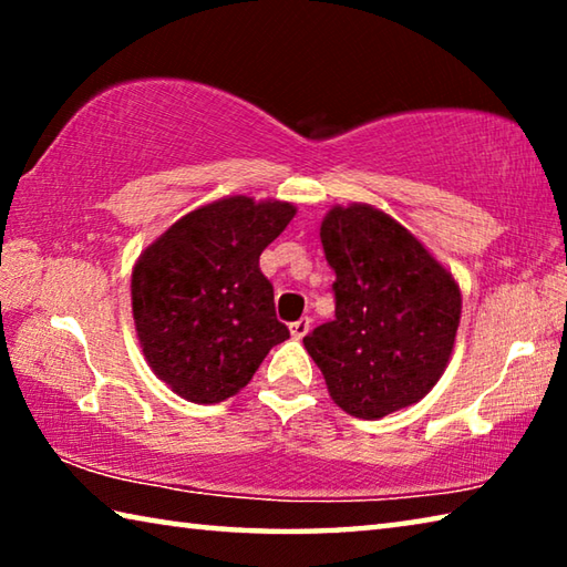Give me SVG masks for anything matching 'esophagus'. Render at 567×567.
Segmentation results:
<instances>
[{"label":"esophagus","mask_w":567,"mask_h":567,"mask_svg":"<svg viewBox=\"0 0 567 567\" xmlns=\"http://www.w3.org/2000/svg\"><path fill=\"white\" fill-rule=\"evenodd\" d=\"M307 332H310V318H302V320H297V322H290V334H292L295 340H302Z\"/></svg>","instance_id":"34e87169"}]
</instances>
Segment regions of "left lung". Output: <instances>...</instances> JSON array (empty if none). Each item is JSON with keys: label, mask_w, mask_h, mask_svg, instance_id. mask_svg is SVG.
<instances>
[{"label": "left lung", "mask_w": 567, "mask_h": 567, "mask_svg": "<svg viewBox=\"0 0 567 567\" xmlns=\"http://www.w3.org/2000/svg\"><path fill=\"white\" fill-rule=\"evenodd\" d=\"M334 270V320L305 350L334 405L360 420L410 408L453 358L463 295L453 272L382 209L334 205L320 225Z\"/></svg>", "instance_id": "left-lung-1"}]
</instances>
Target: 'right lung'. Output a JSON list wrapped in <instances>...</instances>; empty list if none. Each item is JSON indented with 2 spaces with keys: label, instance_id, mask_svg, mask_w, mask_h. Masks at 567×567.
Returning a JSON list of instances; mask_svg holds the SVG:
<instances>
[{
  "label": "right lung",
  "instance_id": "right-lung-1",
  "mask_svg": "<svg viewBox=\"0 0 567 567\" xmlns=\"http://www.w3.org/2000/svg\"><path fill=\"white\" fill-rule=\"evenodd\" d=\"M295 213L282 199L223 197L142 249L132 270L134 330L152 372L179 398L213 405L237 395L290 338L260 255Z\"/></svg>",
  "mask_w": 567,
  "mask_h": 567
}]
</instances>
